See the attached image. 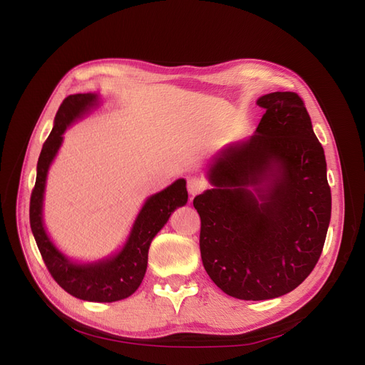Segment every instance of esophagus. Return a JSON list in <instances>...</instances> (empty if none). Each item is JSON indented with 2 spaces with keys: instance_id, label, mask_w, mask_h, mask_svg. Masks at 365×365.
Wrapping results in <instances>:
<instances>
[{
  "instance_id": "1",
  "label": "esophagus",
  "mask_w": 365,
  "mask_h": 365,
  "mask_svg": "<svg viewBox=\"0 0 365 365\" xmlns=\"http://www.w3.org/2000/svg\"><path fill=\"white\" fill-rule=\"evenodd\" d=\"M205 187H207V182L202 178H200V176H190V178L187 180V189H189L190 195L193 196L204 192Z\"/></svg>"
}]
</instances>
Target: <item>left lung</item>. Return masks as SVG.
Wrapping results in <instances>:
<instances>
[{
    "label": "left lung",
    "mask_w": 365,
    "mask_h": 365,
    "mask_svg": "<svg viewBox=\"0 0 365 365\" xmlns=\"http://www.w3.org/2000/svg\"><path fill=\"white\" fill-rule=\"evenodd\" d=\"M257 105V134L216 160L208 172L215 189L193 200L210 279L252 302L288 294L312 272L332 208L324 150L303 98L277 91Z\"/></svg>",
    "instance_id": "left-lung-1"
}]
</instances>
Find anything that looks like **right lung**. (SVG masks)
<instances>
[{
    "instance_id": "right-lung-1",
    "label": "right lung",
    "mask_w": 365,
    "mask_h": 365,
    "mask_svg": "<svg viewBox=\"0 0 365 365\" xmlns=\"http://www.w3.org/2000/svg\"><path fill=\"white\" fill-rule=\"evenodd\" d=\"M96 103V94L68 96L59 106L54 126L38 160L36 182L30 196V227L43 263L62 289L86 302L111 303L134 294L145 277L152 239L168 222L176 207L187 202L185 181H175L150 196L143 205L125 248L117 256L91 264H74L54 248L42 225V197L47 172L62 143V134L74 118Z\"/></svg>"
}]
</instances>
